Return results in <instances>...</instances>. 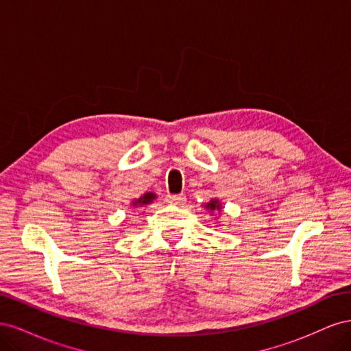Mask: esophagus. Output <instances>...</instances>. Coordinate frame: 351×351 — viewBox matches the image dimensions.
<instances>
[{"instance_id": "34e87169", "label": "esophagus", "mask_w": 351, "mask_h": 351, "mask_svg": "<svg viewBox=\"0 0 351 351\" xmlns=\"http://www.w3.org/2000/svg\"><path fill=\"white\" fill-rule=\"evenodd\" d=\"M165 200H167V204H169V205H177V206L186 205V196L184 195H168Z\"/></svg>"}]
</instances>
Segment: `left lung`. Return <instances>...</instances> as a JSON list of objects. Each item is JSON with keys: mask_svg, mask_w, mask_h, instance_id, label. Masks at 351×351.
Segmentation results:
<instances>
[{"mask_svg": "<svg viewBox=\"0 0 351 351\" xmlns=\"http://www.w3.org/2000/svg\"><path fill=\"white\" fill-rule=\"evenodd\" d=\"M204 208L210 212L212 215H214V212H222V204L219 202V199H210L208 204H204Z\"/></svg>", "mask_w": 351, "mask_h": 351, "instance_id": "8db88e82", "label": "left lung"}]
</instances>
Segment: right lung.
Segmentation results:
<instances>
[{
	"mask_svg": "<svg viewBox=\"0 0 351 351\" xmlns=\"http://www.w3.org/2000/svg\"><path fill=\"white\" fill-rule=\"evenodd\" d=\"M156 193L154 192H146L143 193L141 197H137L134 200H132L130 208H139V206H146V205H151L152 202L156 199Z\"/></svg>",
	"mask_w": 351,
	"mask_h": 351,
	"instance_id": "add662e5",
	"label": "right lung"
}]
</instances>
